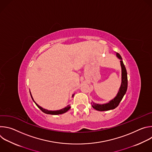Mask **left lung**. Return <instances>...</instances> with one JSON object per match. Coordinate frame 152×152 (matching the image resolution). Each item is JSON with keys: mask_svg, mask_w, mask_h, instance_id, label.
<instances>
[{"mask_svg": "<svg viewBox=\"0 0 152 152\" xmlns=\"http://www.w3.org/2000/svg\"><path fill=\"white\" fill-rule=\"evenodd\" d=\"M117 56L121 60L120 64L121 66V84L120 88L119 91L117 95V96L111 100L109 103H105V104H97L95 103H93L92 106L97 111H108L111 110H114L115 107H117L120 102L121 101L123 96L126 93L127 89V75L126 67L123 64L122 61V58L120 55L117 53Z\"/></svg>", "mask_w": 152, "mask_h": 152, "instance_id": "1", "label": "left lung"}]
</instances>
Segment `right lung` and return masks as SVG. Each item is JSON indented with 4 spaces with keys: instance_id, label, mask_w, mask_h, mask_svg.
Returning <instances> with one entry per match:
<instances>
[{
    "instance_id": "obj_1",
    "label": "right lung",
    "mask_w": 152,
    "mask_h": 152,
    "mask_svg": "<svg viewBox=\"0 0 152 152\" xmlns=\"http://www.w3.org/2000/svg\"><path fill=\"white\" fill-rule=\"evenodd\" d=\"M30 94H31V92H30ZM31 97H32V100H33V98H32V97L31 94ZM73 96H74V94L72 95V97H73ZM35 103L36 104V105L39 108V109H40L43 113H46V114H51V115H58V114H64V113H66L67 111H68L70 109V107H71V106H70V105H68V106H66V107H64V108H63V109L60 110H58V111H48V110H47L44 109V108L41 107V106H39L38 104H37L35 102Z\"/></svg>"
}]
</instances>
